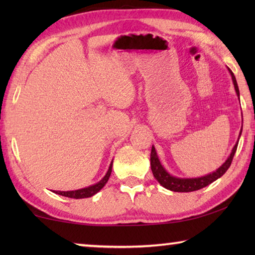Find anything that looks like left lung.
<instances>
[{"label":"left lung","instance_id":"1","mask_svg":"<svg viewBox=\"0 0 255 255\" xmlns=\"http://www.w3.org/2000/svg\"><path fill=\"white\" fill-rule=\"evenodd\" d=\"M230 71V74L232 76L233 83H234V88L237 97L240 99V90H239V85H237V82L233 72L228 68ZM242 130L240 132V137H241ZM239 137V139H240ZM237 144H239V140L235 144L234 147L232 149V153L228 158L225 161V163L223 164L221 167H218L217 170L213 173H209L205 176H200V178H176V176L171 175L170 173H167L166 170L164 169L163 165L159 162L158 156L156 154V150H155L154 146H152V152H150V169H152L154 178L158 181V183L162 185L167 190H171V191L174 192H191V191H196V190H199L207 187V185L213 183L214 181L221 178L222 175L225 174V172L228 170V167L231 166L233 157H234L235 152L237 149Z\"/></svg>","mask_w":255,"mask_h":255}]
</instances>
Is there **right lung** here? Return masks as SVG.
<instances>
[{
	"label": "right lung",
	"instance_id": "1",
	"mask_svg": "<svg viewBox=\"0 0 255 255\" xmlns=\"http://www.w3.org/2000/svg\"><path fill=\"white\" fill-rule=\"evenodd\" d=\"M112 171V162L109 166V170H108L107 174L103 176V179L101 181H99L98 183L90 185L88 188H83V189H79V190H73V191H53L57 195L64 196V197H68V198H73V199H82V198H89L96 195L97 192L100 191V190L105 187L106 183L108 182V180L110 178Z\"/></svg>",
	"mask_w": 255,
	"mask_h": 255
}]
</instances>
